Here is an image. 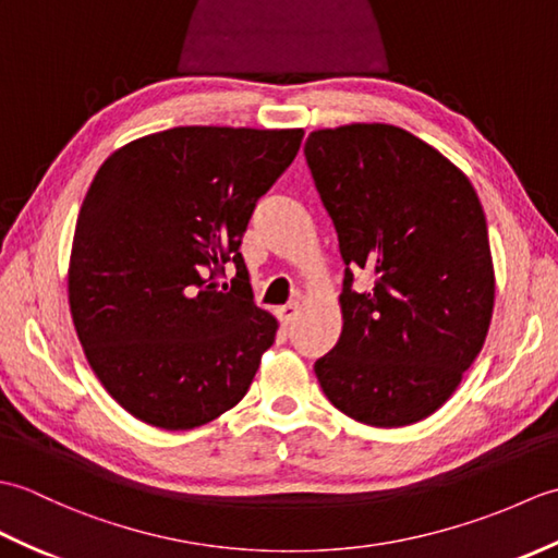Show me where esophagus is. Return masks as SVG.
<instances>
[{"mask_svg":"<svg viewBox=\"0 0 558 558\" xmlns=\"http://www.w3.org/2000/svg\"><path fill=\"white\" fill-rule=\"evenodd\" d=\"M276 314H278V322H280L282 326H290V324H294V318H298V314H300V304L292 302V304L280 306V310H278Z\"/></svg>","mask_w":558,"mask_h":558,"instance_id":"esophagus-1","label":"esophagus"}]
</instances>
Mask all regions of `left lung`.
<instances>
[{"label":"left lung","mask_w":558,"mask_h":558,"mask_svg":"<svg viewBox=\"0 0 558 558\" xmlns=\"http://www.w3.org/2000/svg\"><path fill=\"white\" fill-rule=\"evenodd\" d=\"M304 158L345 264L336 348L316 360L326 398L372 426L429 417L487 338L494 268L470 180L390 124L310 134ZM366 269L373 282L353 290Z\"/></svg>","instance_id":"obj_1"}]
</instances>
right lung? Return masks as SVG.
I'll return each mask as SVG.
<instances>
[{"label":"right lung","mask_w":558,"mask_h":558,"mask_svg":"<svg viewBox=\"0 0 558 558\" xmlns=\"http://www.w3.org/2000/svg\"><path fill=\"white\" fill-rule=\"evenodd\" d=\"M302 129L174 126L102 162L83 198L69 306L88 364L136 420L184 432L234 408L278 322L254 304L248 218ZM225 267L231 288H217Z\"/></svg>","instance_id":"obj_1"}]
</instances>
